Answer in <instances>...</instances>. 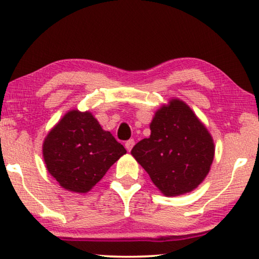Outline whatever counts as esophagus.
<instances>
[{
	"mask_svg": "<svg viewBox=\"0 0 259 259\" xmlns=\"http://www.w3.org/2000/svg\"><path fill=\"white\" fill-rule=\"evenodd\" d=\"M133 146H134V140L133 139H130V140H127L126 141V144H125V147H126V150L127 151H131L133 148Z\"/></svg>",
	"mask_w": 259,
	"mask_h": 259,
	"instance_id": "obj_1",
	"label": "esophagus"
}]
</instances>
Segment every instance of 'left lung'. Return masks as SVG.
Returning <instances> with one entry per match:
<instances>
[{
    "label": "left lung",
    "instance_id": "obj_1",
    "mask_svg": "<svg viewBox=\"0 0 259 259\" xmlns=\"http://www.w3.org/2000/svg\"><path fill=\"white\" fill-rule=\"evenodd\" d=\"M151 136L131 153L165 196L191 192L205 179L214 157V144L192 109L172 99L155 112Z\"/></svg>",
    "mask_w": 259,
    "mask_h": 259
}]
</instances>
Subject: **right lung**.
<instances>
[{
	"instance_id": "right-lung-1",
	"label": "right lung",
	"mask_w": 259,
	"mask_h": 259,
	"mask_svg": "<svg viewBox=\"0 0 259 259\" xmlns=\"http://www.w3.org/2000/svg\"><path fill=\"white\" fill-rule=\"evenodd\" d=\"M48 172L63 189L86 193L126 153L111 132L101 128L90 112L69 111L44 143Z\"/></svg>"
}]
</instances>
